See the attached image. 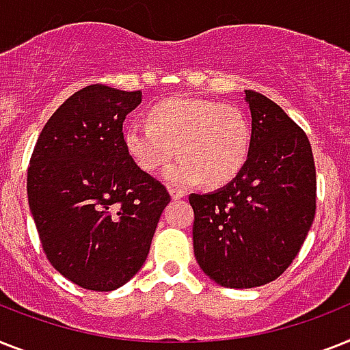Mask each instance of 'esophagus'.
Returning <instances> with one entry per match:
<instances>
[{"label":"esophagus","mask_w":350,"mask_h":350,"mask_svg":"<svg viewBox=\"0 0 350 350\" xmlns=\"http://www.w3.org/2000/svg\"><path fill=\"white\" fill-rule=\"evenodd\" d=\"M170 196H172V200H181L185 192L181 189H170Z\"/></svg>","instance_id":"1"}]
</instances>
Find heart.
I'll list each match as a JSON object with an SVG mask.
<instances>
[{
	"label": "heart",
	"instance_id": "b5f03b06",
	"mask_svg": "<svg viewBox=\"0 0 350 350\" xmlns=\"http://www.w3.org/2000/svg\"><path fill=\"white\" fill-rule=\"evenodd\" d=\"M136 165L165 170L170 185L221 187L243 169L250 149V122L235 104L206 98H169L150 107L149 124L135 122L124 135Z\"/></svg>",
	"mask_w": 350,
	"mask_h": 350
}]
</instances>
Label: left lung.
Instances as JSON below:
<instances>
[{
	"mask_svg": "<svg viewBox=\"0 0 350 350\" xmlns=\"http://www.w3.org/2000/svg\"><path fill=\"white\" fill-rule=\"evenodd\" d=\"M252 138L226 187L190 194L194 255L224 288H257L289 268L317 212V169L308 135L268 96L246 90Z\"/></svg>",
	"mask_w": 350,
	"mask_h": 350,
	"instance_id": "left-lung-1",
	"label": "left lung"
}]
</instances>
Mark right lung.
<instances>
[{
    "instance_id": "add662e5",
    "label": "right lung",
    "mask_w": 350,
    "mask_h": 350,
    "mask_svg": "<svg viewBox=\"0 0 350 350\" xmlns=\"http://www.w3.org/2000/svg\"><path fill=\"white\" fill-rule=\"evenodd\" d=\"M142 92L92 84L50 116L30 156L27 192L42 252L92 291H113L146 262L165 185L136 165L124 120Z\"/></svg>"
}]
</instances>
